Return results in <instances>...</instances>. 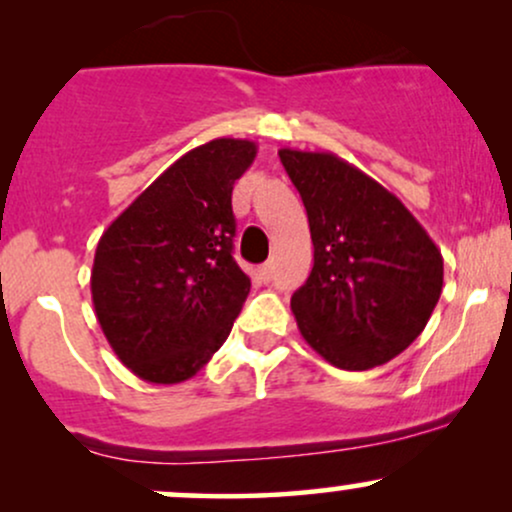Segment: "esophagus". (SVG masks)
Wrapping results in <instances>:
<instances>
[{
  "mask_svg": "<svg viewBox=\"0 0 512 512\" xmlns=\"http://www.w3.org/2000/svg\"><path fill=\"white\" fill-rule=\"evenodd\" d=\"M272 269H274V264H272V262H264L262 267L257 269V272H260V279H264V281L272 279Z\"/></svg>",
  "mask_w": 512,
  "mask_h": 512,
  "instance_id": "esophagus-1",
  "label": "esophagus"
}]
</instances>
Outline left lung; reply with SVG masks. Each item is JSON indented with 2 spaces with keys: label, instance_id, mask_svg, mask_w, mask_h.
Segmentation results:
<instances>
[{
  "label": "left lung",
  "instance_id": "left-lung-1",
  "mask_svg": "<svg viewBox=\"0 0 512 512\" xmlns=\"http://www.w3.org/2000/svg\"><path fill=\"white\" fill-rule=\"evenodd\" d=\"M308 211L315 264L291 296L303 339L332 366L368 370L424 332L443 255L380 182L330 151L281 149Z\"/></svg>",
  "mask_w": 512,
  "mask_h": 512
}]
</instances>
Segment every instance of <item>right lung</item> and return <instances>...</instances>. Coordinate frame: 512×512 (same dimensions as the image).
Segmentation results:
<instances>
[{
  "instance_id": "obj_1",
  "label": "right lung",
  "mask_w": 512,
  "mask_h": 512,
  "mask_svg": "<svg viewBox=\"0 0 512 512\" xmlns=\"http://www.w3.org/2000/svg\"><path fill=\"white\" fill-rule=\"evenodd\" d=\"M257 144L211 139L180 156L98 240L91 296L101 330L137 378H192L231 334L250 276L233 260L231 195Z\"/></svg>"
}]
</instances>
